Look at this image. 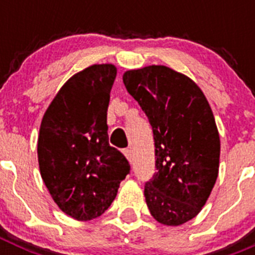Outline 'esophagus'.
<instances>
[{
    "label": "esophagus",
    "mask_w": 255,
    "mask_h": 255,
    "mask_svg": "<svg viewBox=\"0 0 255 255\" xmlns=\"http://www.w3.org/2000/svg\"><path fill=\"white\" fill-rule=\"evenodd\" d=\"M124 155H125L126 158H128V161L129 162H132V154H131V150L130 149H124L123 150Z\"/></svg>",
    "instance_id": "esophagus-1"
}]
</instances>
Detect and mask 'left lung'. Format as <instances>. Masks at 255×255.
<instances>
[{
  "instance_id": "1",
  "label": "left lung",
  "mask_w": 255,
  "mask_h": 255,
  "mask_svg": "<svg viewBox=\"0 0 255 255\" xmlns=\"http://www.w3.org/2000/svg\"><path fill=\"white\" fill-rule=\"evenodd\" d=\"M126 89L140 105L153 129L155 168L144 186L150 215L179 226L202 211L220 167V135L202 89L163 65L129 70Z\"/></svg>"
}]
</instances>
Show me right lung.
Instances as JSON below:
<instances>
[{
	"mask_svg": "<svg viewBox=\"0 0 255 255\" xmlns=\"http://www.w3.org/2000/svg\"><path fill=\"white\" fill-rule=\"evenodd\" d=\"M117 69L92 65L65 83L42 119L38 163L52 199L78 221L111 206L130 164L108 144L107 108Z\"/></svg>",
	"mask_w": 255,
	"mask_h": 255,
	"instance_id": "obj_1",
	"label": "right lung"
}]
</instances>
